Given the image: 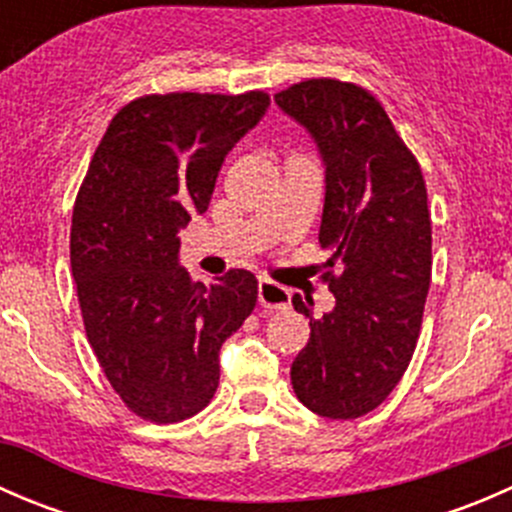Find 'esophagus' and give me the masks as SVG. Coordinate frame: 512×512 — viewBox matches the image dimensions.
Listing matches in <instances>:
<instances>
[{"label": "esophagus", "instance_id": "1", "mask_svg": "<svg viewBox=\"0 0 512 512\" xmlns=\"http://www.w3.org/2000/svg\"><path fill=\"white\" fill-rule=\"evenodd\" d=\"M257 299H260V304L265 309H287L292 292L272 280H260V285H257Z\"/></svg>", "mask_w": 512, "mask_h": 512}]
</instances>
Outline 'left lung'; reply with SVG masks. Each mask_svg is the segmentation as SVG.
<instances>
[{"mask_svg": "<svg viewBox=\"0 0 512 512\" xmlns=\"http://www.w3.org/2000/svg\"><path fill=\"white\" fill-rule=\"evenodd\" d=\"M307 128L324 163L319 245L334 309L309 317V342L292 361L297 399L324 418H359L394 391L414 356L431 285L426 183L384 106L361 86L309 79L275 94Z\"/></svg>", "mask_w": 512, "mask_h": 512, "instance_id": "1", "label": "left lung"}]
</instances>
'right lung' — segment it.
<instances>
[{"instance_id":"1","label":"right lung","mask_w":512,"mask_h":512,"mask_svg":"<svg viewBox=\"0 0 512 512\" xmlns=\"http://www.w3.org/2000/svg\"><path fill=\"white\" fill-rule=\"evenodd\" d=\"M267 106L265 91L136 98L108 123L76 195L71 275L86 337L146 421L178 423L210 404L220 347L255 309L252 272L190 280L178 232L208 210L225 156Z\"/></svg>"}]
</instances>
